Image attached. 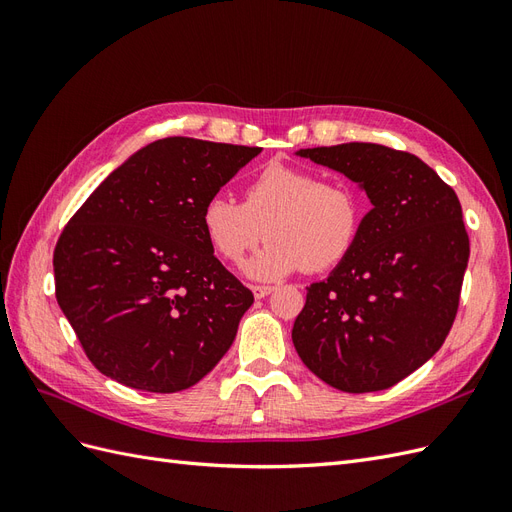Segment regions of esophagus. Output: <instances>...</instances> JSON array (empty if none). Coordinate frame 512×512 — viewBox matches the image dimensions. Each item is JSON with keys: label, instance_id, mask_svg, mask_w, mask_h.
<instances>
[{"label": "esophagus", "instance_id": "obj_1", "mask_svg": "<svg viewBox=\"0 0 512 512\" xmlns=\"http://www.w3.org/2000/svg\"><path fill=\"white\" fill-rule=\"evenodd\" d=\"M273 290H275L273 286H252V292H254V297H256V299H265V297H269V294H271Z\"/></svg>", "mask_w": 512, "mask_h": 512}]
</instances>
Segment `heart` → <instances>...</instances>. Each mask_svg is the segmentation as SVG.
Segmentation results:
<instances>
[{
    "label": "heart",
    "instance_id": "heart-1",
    "mask_svg": "<svg viewBox=\"0 0 512 512\" xmlns=\"http://www.w3.org/2000/svg\"><path fill=\"white\" fill-rule=\"evenodd\" d=\"M209 245L220 258L241 262L262 239L269 243L243 265L250 280L273 282L299 271L342 262L359 237L361 198L348 183L320 181L303 166L273 162L247 183L243 205L211 196L200 211Z\"/></svg>",
    "mask_w": 512,
    "mask_h": 512
}]
</instances>
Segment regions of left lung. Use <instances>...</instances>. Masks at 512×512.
<instances>
[{
	"label": "left lung",
	"instance_id": "obj_1",
	"mask_svg": "<svg viewBox=\"0 0 512 512\" xmlns=\"http://www.w3.org/2000/svg\"><path fill=\"white\" fill-rule=\"evenodd\" d=\"M367 194L350 254L307 286L292 344L344 393L384 391L440 350L453 327L470 239L459 198L433 168L374 143L299 149Z\"/></svg>",
	"mask_w": 512,
	"mask_h": 512
}]
</instances>
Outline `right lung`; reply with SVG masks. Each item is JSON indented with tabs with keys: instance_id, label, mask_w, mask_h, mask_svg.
<instances>
[{
	"instance_id": "right-lung-1",
	"label": "right lung",
	"mask_w": 512,
	"mask_h": 512,
	"mask_svg": "<svg viewBox=\"0 0 512 512\" xmlns=\"http://www.w3.org/2000/svg\"><path fill=\"white\" fill-rule=\"evenodd\" d=\"M260 151L162 138L117 166L61 232L57 303L104 376L177 393L235 342L254 294L213 256L200 211Z\"/></svg>"
}]
</instances>
